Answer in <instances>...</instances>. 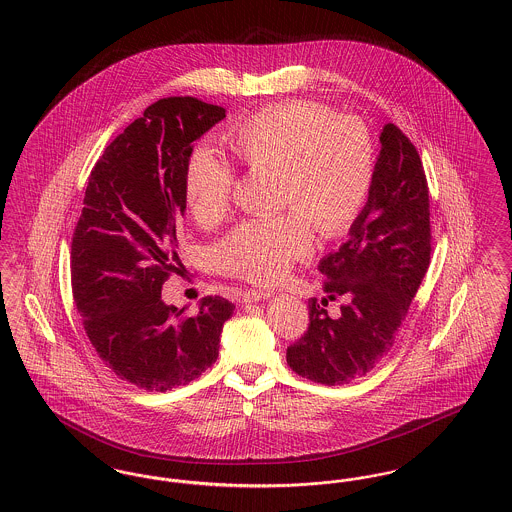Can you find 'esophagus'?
Instances as JSON below:
<instances>
[{"label":"esophagus","mask_w":512,"mask_h":512,"mask_svg":"<svg viewBox=\"0 0 512 512\" xmlns=\"http://www.w3.org/2000/svg\"><path fill=\"white\" fill-rule=\"evenodd\" d=\"M268 297H272L270 290H261V288H253V290H247L244 292V301L247 303H255V301H265Z\"/></svg>","instance_id":"obj_1"}]
</instances>
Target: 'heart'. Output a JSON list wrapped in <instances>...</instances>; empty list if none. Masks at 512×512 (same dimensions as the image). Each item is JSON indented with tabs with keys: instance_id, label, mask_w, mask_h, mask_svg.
Masks as SVG:
<instances>
[{
	"instance_id": "obj_1",
	"label": "heart",
	"mask_w": 512,
	"mask_h": 512,
	"mask_svg": "<svg viewBox=\"0 0 512 512\" xmlns=\"http://www.w3.org/2000/svg\"><path fill=\"white\" fill-rule=\"evenodd\" d=\"M230 146L249 171H276V201L288 211L249 219L219 245L217 261L251 282L282 280L315 251V226L345 234L374 186L376 151L366 124L317 101L268 105L230 132ZM234 171L211 147L197 146L184 171V199L201 226H215L232 205Z\"/></svg>"
}]
</instances>
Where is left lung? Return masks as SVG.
Listing matches in <instances>:
<instances>
[{
    "instance_id": "left-lung-1",
    "label": "left lung",
    "mask_w": 512,
    "mask_h": 512,
    "mask_svg": "<svg viewBox=\"0 0 512 512\" xmlns=\"http://www.w3.org/2000/svg\"><path fill=\"white\" fill-rule=\"evenodd\" d=\"M380 144L363 213L349 240L318 265L328 298L346 301L341 317L328 318L313 299L311 324L286 353L293 372L326 386L365 376L388 355L430 265V199L418 151L391 122Z\"/></svg>"
}]
</instances>
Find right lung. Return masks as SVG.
<instances>
[{
    "instance_id": "right-lung-1",
    "label": "right lung",
    "mask_w": 512,
    "mask_h": 512,
    "mask_svg": "<svg viewBox=\"0 0 512 512\" xmlns=\"http://www.w3.org/2000/svg\"><path fill=\"white\" fill-rule=\"evenodd\" d=\"M224 117L226 109L190 96L159 99L105 147L88 178L71 245L74 303L99 359L142 390L201 376L217 361L222 326L236 309L209 295L184 315L186 307L161 299L178 272L188 157Z\"/></svg>"
}]
</instances>
